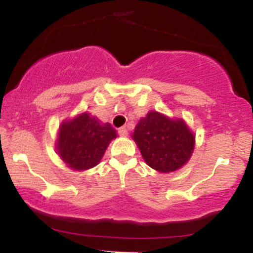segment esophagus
I'll return each instance as SVG.
<instances>
[{"label": "esophagus", "instance_id": "esophagus-1", "mask_svg": "<svg viewBox=\"0 0 253 253\" xmlns=\"http://www.w3.org/2000/svg\"><path fill=\"white\" fill-rule=\"evenodd\" d=\"M118 133H119V135H121V136H127V134H128L126 127H121V128H119Z\"/></svg>", "mask_w": 253, "mask_h": 253}]
</instances>
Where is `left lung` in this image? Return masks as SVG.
Returning <instances> with one entry per match:
<instances>
[{
	"instance_id": "obj_1",
	"label": "left lung",
	"mask_w": 253,
	"mask_h": 253,
	"mask_svg": "<svg viewBox=\"0 0 253 253\" xmlns=\"http://www.w3.org/2000/svg\"><path fill=\"white\" fill-rule=\"evenodd\" d=\"M132 138L146 164L162 173L182 168L195 146V135L182 119H170L158 112L141 118Z\"/></svg>"
}]
</instances>
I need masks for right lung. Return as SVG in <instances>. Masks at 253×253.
Returning <instances> with one entry per match:
<instances>
[{
	"label": "right lung",
	"instance_id": "right-lung-1",
	"mask_svg": "<svg viewBox=\"0 0 253 253\" xmlns=\"http://www.w3.org/2000/svg\"><path fill=\"white\" fill-rule=\"evenodd\" d=\"M117 130L110 124H101L97 118L83 113L64 121L58 132L57 152L72 170L83 171L100 163Z\"/></svg>",
	"mask_w": 253,
	"mask_h": 253
}]
</instances>
